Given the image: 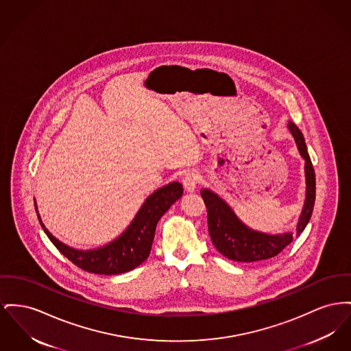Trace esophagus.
Listing matches in <instances>:
<instances>
[{
  "instance_id": "1",
  "label": "esophagus",
  "mask_w": 351,
  "mask_h": 351,
  "mask_svg": "<svg viewBox=\"0 0 351 351\" xmlns=\"http://www.w3.org/2000/svg\"><path fill=\"white\" fill-rule=\"evenodd\" d=\"M200 182V175L197 171H188L184 178H183V186L188 192H193L196 189V186Z\"/></svg>"
}]
</instances>
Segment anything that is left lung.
I'll list each match as a JSON object with an SVG mask.
<instances>
[{
  "label": "left lung",
  "mask_w": 351,
  "mask_h": 351,
  "mask_svg": "<svg viewBox=\"0 0 351 351\" xmlns=\"http://www.w3.org/2000/svg\"><path fill=\"white\" fill-rule=\"evenodd\" d=\"M289 128L295 139L301 156L305 159L306 200L297 226V234H301L309 223L315 202V173L302 132L295 124H289ZM200 195L206 206L208 232L212 244L229 260L239 263L268 260L277 256L293 241V233L271 236L249 229L236 217L227 203L209 189L200 191Z\"/></svg>",
  "instance_id": "obj_1"
}]
</instances>
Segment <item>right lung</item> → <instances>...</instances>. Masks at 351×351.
Wrapping results in <instances>:
<instances>
[{
	"label": "right lung",
	"instance_id": "1",
	"mask_svg": "<svg viewBox=\"0 0 351 351\" xmlns=\"http://www.w3.org/2000/svg\"><path fill=\"white\" fill-rule=\"evenodd\" d=\"M182 195L183 186L178 182L169 183L168 186L155 191L147 197L132 223L117 240L93 250H77L64 245L43 227L38 212L37 216L50 241L74 265L88 273L112 276L130 271L147 260L158 221L168 208L182 197Z\"/></svg>",
	"mask_w": 351,
	"mask_h": 351
}]
</instances>
